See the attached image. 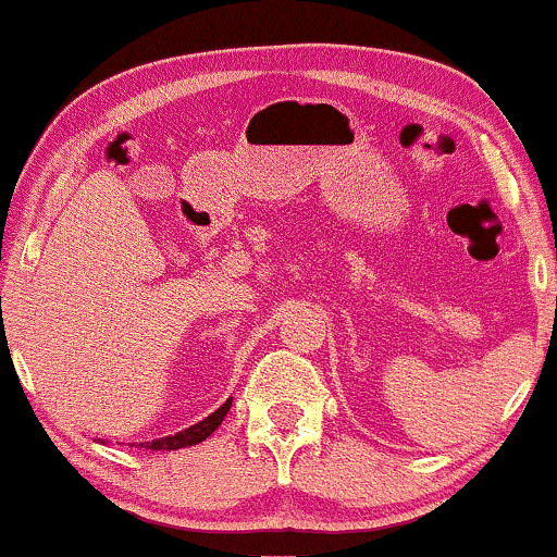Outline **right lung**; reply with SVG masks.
<instances>
[{
  "label": "right lung",
  "mask_w": 557,
  "mask_h": 557,
  "mask_svg": "<svg viewBox=\"0 0 557 557\" xmlns=\"http://www.w3.org/2000/svg\"><path fill=\"white\" fill-rule=\"evenodd\" d=\"M232 400H226L222 408L214 410L209 418H203V421H198L196 425H190V429L181 431V434L175 436H164V438H154V442H147L141 446H149V449H157V451H170V449H183V446H194V444H201L203 438H209L214 431L222 425L226 410H230Z\"/></svg>",
  "instance_id": "right-lung-1"
}]
</instances>
